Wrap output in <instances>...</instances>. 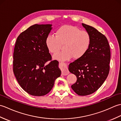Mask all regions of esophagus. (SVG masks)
<instances>
[{"label":"esophagus","mask_w":121,"mask_h":121,"mask_svg":"<svg viewBox=\"0 0 121 121\" xmlns=\"http://www.w3.org/2000/svg\"><path fill=\"white\" fill-rule=\"evenodd\" d=\"M60 68L61 71H62V74L63 75H67L69 73V71L68 70V69L67 66L65 65V63H60Z\"/></svg>","instance_id":"obj_1"}]
</instances>
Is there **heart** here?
<instances>
[{"label": "heart", "mask_w": 121, "mask_h": 121, "mask_svg": "<svg viewBox=\"0 0 121 121\" xmlns=\"http://www.w3.org/2000/svg\"><path fill=\"white\" fill-rule=\"evenodd\" d=\"M55 35L56 37L48 35L46 39V45L49 52L54 54L57 53L63 45L64 50L53 56L54 59L60 61L70 60L73 57L75 59L81 58L91 45L89 33L72 25H65L59 28Z\"/></svg>", "instance_id": "heart-1"}]
</instances>
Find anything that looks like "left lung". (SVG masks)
Instances as JSON below:
<instances>
[{
    "instance_id": "obj_1",
    "label": "left lung",
    "mask_w": 121,
    "mask_h": 121,
    "mask_svg": "<svg viewBox=\"0 0 121 121\" xmlns=\"http://www.w3.org/2000/svg\"><path fill=\"white\" fill-rule=\"evenodd\" d=\"M82 25L91 35V45L83 57L69 65V70L77 78L71 88L78 95L87 96L98 89L106 79L111 53L104 35L91 26L84 23Z\"/></svg>"
}]
</instances>
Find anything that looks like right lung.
Here are the masks:
<instances>
[{"label": "right lung", "mask_w": 121, "mask_h": 121, "mask_svg": "<svg viewBox=\"0 0 121 121\" xmlns=\"http://www.w3.org/2000/svg\"><path fill=\"white\" fill-rule=\"evenodd\" d=\"M52 24H35L17 37L13 53V71L23 89L30 95L42 96L47 94L60 77L59 62L51 61L46 39Z\"/></svg>", "instance_id": "obj_1"}]
</instances>
